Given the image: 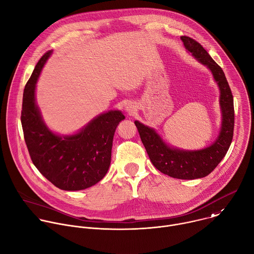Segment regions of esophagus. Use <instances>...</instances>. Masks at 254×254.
I'll use <instances>...</instances> for the list:
<instances>
[{
    "label": "esophagus",
    "instance_id": "34e87169",
    "mask_svg": "<svg viewBox=\"0 0 254 254\" xmlns=\"http://www.w3.org/2000/svg\"><path fill=\"white\" fill-rule=\"evenodd\" d=\"M125 110H126V112H127L128 115H133V114L135 113V111H136V107H135L133 104L128 103V104L126 105Z\"/></svg>",
    "mask_w": 254,
    "mask_h": 254
}]
</instances>
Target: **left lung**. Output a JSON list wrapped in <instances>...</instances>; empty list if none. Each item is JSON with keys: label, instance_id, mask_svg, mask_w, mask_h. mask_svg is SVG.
Returning <instances> with one entry per match:
<instances>
[{"label": "left lung", "instance_id": "1", "mask_svg": "<svg viewBox=\"0 0 254 254\" xmlns=\"http://www.w3.org/2000/svg\"><path fill=\"white\" fill-rule=\"evenodd\" d=\"M188 53L211 72L219 90L221 123L219 132L209 145L199 149H183L166 142L152 127L134 122L152 164L159 172L179 180H196L208 176L225 156L234 127L233 97L222 68L203 47L190 37H181Z\"/></svg>", "mask_w": 254, "mask_h": 254}]
</instances>
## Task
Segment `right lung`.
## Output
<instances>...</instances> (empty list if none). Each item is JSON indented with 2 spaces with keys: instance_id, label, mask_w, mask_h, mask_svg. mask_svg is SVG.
Returning <instances> with one entry per match:
<instances>
[{
  "instance_id": "add662e5",
  "label": "right lung",
  "mask_w": 254,
  "mask_h": 254,
  "mask_svg": "<svg viewBox=\"0 0 254 254\" xmlns=\"http://www.w3.org/2000/svg\"><path fill=\"white\" fill-rule=\"evenodd\" d=\"M52 53L41 58L24 90L21 122L25 141L33 163L54 186L67 191L86 190L107 175L115 131L125 116L111 110L71 134L53 131L43 120L36 99L39 76Z\"/></svg>"
}]
</instances>
